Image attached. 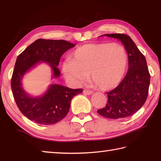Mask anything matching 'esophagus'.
Listing matches in <instances>:
<instances>
[{"label":"esophagus","instance_id":"obj_1","mask_svg":"<svg viewBox=\"0 0 161 161\" xmlns=\"http://www.w3.org/2000/svg\"><path fill=\"white\" fill-rule=\"evenodd\" d=\"M83 93L86 95H91L93 92H92V91L91 90H89V89H84Z\"/></svg>","mask_w":161,"mask_h":161}]
</instances>
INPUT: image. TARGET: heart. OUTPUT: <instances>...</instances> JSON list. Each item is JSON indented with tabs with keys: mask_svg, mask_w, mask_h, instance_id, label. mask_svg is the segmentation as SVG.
Returning <instances> with one entry per match:
<instances>
[{
	"mask_svg": "<svg viewBox=\"0 0 161 161\" xmlns=\"http://www.w3.org/2000/svg\"><path fill=\"white\" fill-rule=\"evenodd\" d=\"M128 65V54L123 46L112 43H90L76 49L72 61L63 65L67 79L75 84L92 81L101 89L118 86L123 80Z\"/></svg>",
	"mask_w": 161,
	"mask_h": 161,
	"instance_id": "obj_1",
	"label": "heart"
}]
</instances>
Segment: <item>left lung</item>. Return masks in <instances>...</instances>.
<instances>
[{
	"label": "left lung",
	"instance_id": "left-lung-1",
	"mask_svg": "<svg viewBox=\"0 0 161 161\" xmlns=\"http://www.w3.org/2000/svg\"><path fill=\"white\" fill-rule=\"evenodd\" d=\"M103 35L116 38L123 43L128 54L129 69L121 82L107 92L106 107L97 112L105 118L124 119L135 114L145 103L151 76L145 57L129 35L120 33Z\"/></svg>",
	"mask_w": 161,
	"mask_h": 161
}]
</instances>
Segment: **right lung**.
Masks as SVG:
<instances>
[{"label":"right lung","instance_id":"1","mask_svg":"<svg viewBox=\"0 0 161 161\" xmlns=\"http://www.w3.org/2000/svg\"><path fill=\"white\" fill-rule=\"evenodd\" d=\"M75 44L63 40L38 39L18 56L11 79V89L16 104L21 113L35 123L54 124L61 121L69 112L71 100L82 89H70L59 84H51L41 97H31L23 88L21 80L24 75L40 62H47L58 78L60 58Z\"/></svg>","mask_w":161,"mask_h":161}]
</instances>
